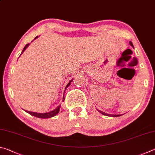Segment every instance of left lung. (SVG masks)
<instances>
[{"mask_svg":"<svg viewBox=\"0 0 155 155\" xmlns=\"http://www.w3.org/2000/svg\"><path fill=\"white\" fill-rule=\"evenodd\" d=\"M129 43H130V45H131L133 48H134V45H133V43H131V41H130L129 42ZM99 112L101 113V114H102L103 115H105V116H112V117H118V116H121V114H119V115H117V114H107V113H105V112H102V111H100V110H98Z\"/></svg>","mask_w":155,"mask_h":155,"instance_id":"1","label":"left lung"}]
</instances>
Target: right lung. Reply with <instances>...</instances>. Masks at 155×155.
I'll list each match as a JSON object with an SVG mask.
<instances>
[{
  "mask_svg": "<svg viewBox=\"0 0 155 155\" xmlns=\"http://www.w3.org/2000/svg\"><path fill=\"white\" fill-rule=\"evenodd\" d=\"M37 38H38V36L35 37V39H37ZM29 45H30V43H28V44H26L25 46H24V48L23 49L22 51H21V54H22L24 51L26 50V49L28 47ZM21 54H20V55H21ZM73 79H72L71 80L69 81V82L67 84V85L66 86V87H65V90H66V89L67 88L68 86H70L71 83L73 82ZM65 90L64 91V93L65 92ZM64 94H63V98H62V101H64ZM60 108H61V105H58V106L57 107L56 109H54L52 111H50V112H46V113H37V112H30V111H27V110H25V112H27V113H28L29 114H31V115L33 116H35V117H37V118H51V117H54V116H55L56 114H58L59 113Z\"/></svg>",
  "mask_w": 155,
  "mask_h": 155,
  "instance_id": "right-lung-1",
  "label": "right lung"
}]
</instances>
